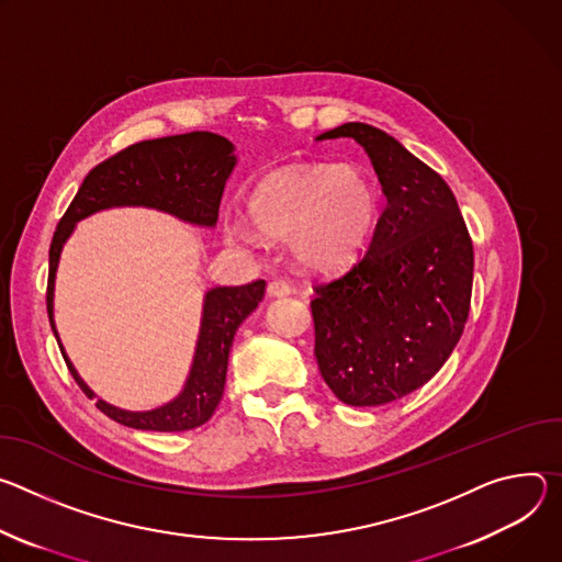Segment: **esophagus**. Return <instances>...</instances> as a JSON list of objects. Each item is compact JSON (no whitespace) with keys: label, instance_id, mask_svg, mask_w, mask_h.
Wrapping results in <instances>:
<instances>
[{"label":"esophagus","instance_id":"obj_1","mask_svg":"<svg viewBox=\"0 0 562 562\" xmlns=\"http://www.w3.org/2000/svg\"><path fill=\"white\" fill-rule=\"evenodd\" d=\"M290 292H292V285L288 281H283V279H272L268 283V294L270 296H285Z\"/></svg>","mask_w":562,"mask_h":562}]
</instances>
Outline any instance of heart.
Returning a JSON list of instances; mask_svg holds the SVG:
<instances>
[{"label":"heart","instance_id":"b5f03b06","mask_svg":"<svg viewBox=\"0 0 562 562\" xmlns=\"http://www.w3.org/2000/svg\"><path fill=\"white\" fill-rule=\"evenodd\" d=\"M245 216L259 234L288 240L296 266L335 272L363 255L378 225L380 199L359 165H290L257 182L245 199ZM225 236L252 240L255 232L243 218H229Z\"/></svg>","mask_w":562,"mask_h":562}]
</instances>
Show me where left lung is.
<instances>
[{
	"label": "left lung",
	"instance_id": "8db88e82",
	"mask_svg": "<svg viewBox=\"0 0 562 562\" xmlns=\"http://www.w3.org/2000/svg\"><path fill=\"white\" fill-rule=\"evenodd\" d=\"M352 138L386 207L363 257L315 285V357L348 406H382L424 386L458 346L471 305L473 243L445 178L386 132L346 122L317 140Z\"/></svg>",
	"mask_w": 562,
	"mask_h": 562
}]
</instances>
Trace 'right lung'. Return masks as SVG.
I'll return each instance as SVG.
<instances>
[{"mask_svg": "<svg viewBox=\"0 0 562 562\" xmlns=\"http://www.w3.org/2000/svg\"><path fill=\"white\" fill-rule=\"evenodd\" d=\"M234 165V145L227 138L210 132H192L136 143L87 173L53 234L46 285V310L53 335L74 380L87 397H95V393L82 382L69 361L53 322L55 272L61 247L76 229V223L109 207H154L184 223L214 227L225 182ZM263 292L266 281L259 279L247 285L212 288L205 294L192 370L178 397L151 411H124L102 400H98L95 406L113 422L140 430L173 432L205 424L223 397L234 335L245 317L259 305Z\"/></svg>", "mask_w": 562, "mask_h": 562, "instance_id": "add662e5", "label": "right lung"}]
</instances>
